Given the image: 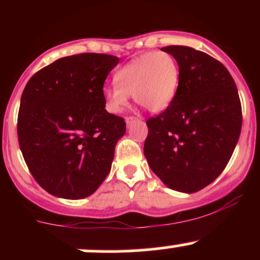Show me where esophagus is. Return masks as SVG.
<instances>
[{"instance_id":"obj_1","label":"esophagus","mask_w":260,"mask_h":260,"mask_svg":"<svg viewBox=\"0 0 260 260\" xmlns=\"http://www.w3.org/2000/svg\"><path fill=\"white\" fill-rule=\"evenodd\" d=\"M136 121H142V118L140 117H133V116H129V117H126V123L127 126H129L131 123H133V122Z\"/></svg>"}]
</instances>
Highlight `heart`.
Returning a JSON list of instances; mask_svg holds the SVG:
<instances>
[{
	"mask_svg": "<svg viewBox=\"0 0 260 260\" xmlns=\"http://www.w3.org/2000/svg\"><path fill=\"white\" fill-rule=\"evenodd\" d=\"M115 84L104 89L107 109L120 113L133 95L138 105L160 113L171 105L180 83V67L169 52H148L131 59L113 76Z\"/></svg>",
	"mask_w": 260,
	"mask_h": 260,
	"instance_id": "obj_1",
	"label": "heart"
}]
</instances>
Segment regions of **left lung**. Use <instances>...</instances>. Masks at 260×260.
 I'll use <instances>...</instances> for the list:
<instances>
[{
  "instance_id": "obj_1",
  "label": "left lung",
  "mask_w": 260,
  "mask_h": 260,
  "mask_svg": "<svg viewBox=\"0 0 260 260\" xmlns=\"http://www.w3.org/2000/svg\"><path fill=\"white\" fill-rule=\"evenodd\" d=\"M180 67L171 105L147 121L144 155L165 186L194 193L210 184L231 159L242 127L235 80L222 63L188 46L162 47Z\"/></svg>"
}]
</instances>
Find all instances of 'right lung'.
<instances>
[{
    "mask_svg": "<svg viewBox=\"0 0 260 260\" xmlns=\"http://www.w3.org/2000/svg\"><path fill=\"white\" fill-rule=\"evenodd\" d=\"M120 58L67 56L26 83L18 113V140L35 181L64 199L91 196L111 170L123 118L105 110L104 83Z\"/></svg>",
    "mask_w": 260,
    "mask_h": 260,
    "instance_id": "1",
    "label": "right lung"
}]
</instances>
